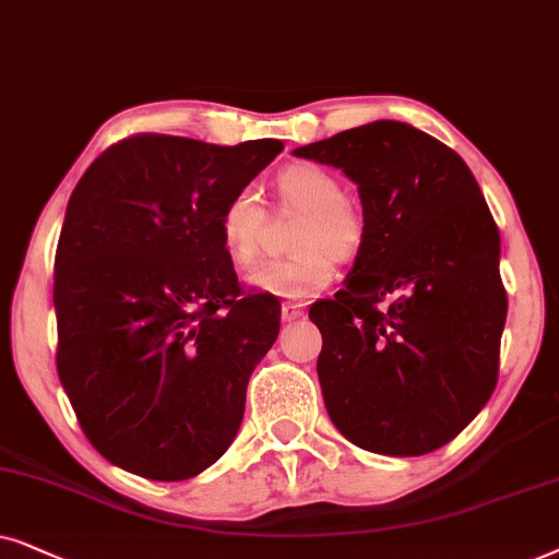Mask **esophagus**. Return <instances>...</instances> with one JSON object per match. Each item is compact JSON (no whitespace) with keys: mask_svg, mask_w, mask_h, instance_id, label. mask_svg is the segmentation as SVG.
I'll list each match as a JSON object with an SVG mask.
<instances>
[{"mask_svg":"<svg viewBox=\"0 0 559 559\" xmlns=\"http://www.w3.org/2000/svg\"><path fill=\"white\" fill-rule=\"evenodd\" d=\"M301 317H304L301 304L286 301L284 307H281V319H284V322H296V319H301Z\"/></svg>","mask_w":559,"mask_h":559,"instance_id":"1","label":"esophagus"}]
</instances>
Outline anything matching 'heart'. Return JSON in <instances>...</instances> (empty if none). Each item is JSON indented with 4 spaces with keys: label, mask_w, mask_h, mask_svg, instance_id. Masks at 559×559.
<instances>
[{
    "label": "heart",
    "mask_w": 559,
    "mask_h": 559,
    "mask_svg": "<svg viewBox=\"0 0 559 559\" xmlns=\"http://www.w3.org/2000/svg\"><path fill=\"white\" fill-rule=\"evenodd\" d=\"M273 191L284 212H301L288 258L267 260L250 275V284L278 299L304 301L332 281L334 260L347 263L360 255L368 225L362 210L342 193L340 178L314 163H296L275 174ZM219 240L237 267L258 263L267 214L252 191H237L222 204Z\"/></svg>",
    "instance_id": "heart-1"
}]
</instances>
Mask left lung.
<instances>
[{
    "instance_id": "left-lung-1",
    "label": "left lung",
    "mask_w": 559,
    "mask_h": 559,
    "mask_svg": "<svg viewBox=\"0 0 559 559\" xmlns=\"http://www.w3.org/2000/svg\"><path fill=\"white\" fill-rule=\"evenodd\" d=\"M294 153L345 170L368 225L345 288L309 309L330 419L368 452L427 455L498 381L509 301L493 214L465 160L412 124L378 119Z\"/></svg>"
}]
</instances>
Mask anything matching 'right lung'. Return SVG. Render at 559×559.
<instances>
[{
	"instance_id": "1",
	"label": "right lung",
	"mask_w": 559,
	"mask_h": 559,
	"mask_svg": "<svg viewBox=\"0 0 559 559\" xmlns=\"http://www.w3.org/2000/svg\"><path fill=\"white\" fill-rule=\"evenodd\" d=\"M281 140L225 147L143 135L107 147L73 189L56 250V366L96 452L151 480L225 455L281 309L242 292L222 204Z\"/></svg>"
}]
</instances>
